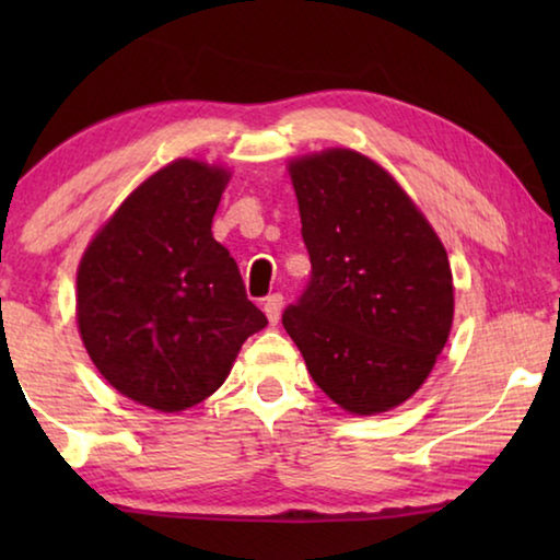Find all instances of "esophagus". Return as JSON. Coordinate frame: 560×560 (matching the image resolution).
Here are the masks:
<instances>
[{"label":"esophagus","mask_w":560,"mask_h":560,"mask_svg":"<svg viewBox=\"0 0 560 560\" xmlns=\"http://www.w3.org/2000/svg\"><path fill=\"white\" fill-rule=\"evenodd\" d=\"M282 295L280 293H272V295H267L265 298V316H267V320H270V324L275 326L280 320V313H282Z\"/></svg>","instance_id":"esophagus-1"}]
</instances>
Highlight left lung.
Wrapping results in <instances>:
<instances>
[{
    "label": "left lung",
    "instance_id": "left-lung-1",
    "mask_svg": "<svg viewBox=\"0 0 560 560\" xmlns=\"http://www.w3.org/2000/svg\"><path fill=\"white\" fill-rule=\"evenodd\" d=\"M290 178L311 280L282 326L336 405L385 412L423 385L446 347V249L393 175L354 150L295 160Z\"/></svg>",
    "mask_w": 560,
    "mask_h": 560
}]
</instances>
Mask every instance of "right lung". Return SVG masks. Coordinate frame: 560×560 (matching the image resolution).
Segmentation results:
<instances>
[{"instance_id": "add662e5", "label": "right lung", "mask_w": 560, "mask_h": 560, "mask_svg": "<svg viewBox=\"0 0 560 560\" xmlns=\"http://www.w3.org/2000/svg\"><path fill=\"white\" fill-rule=\"evenodd\" d=\"M226 180L221 167L171 163L119 206L81 259L83 347L114 389L148 408L206 400L267 326L211 234Z\"/></svg>"}]
</instances>
